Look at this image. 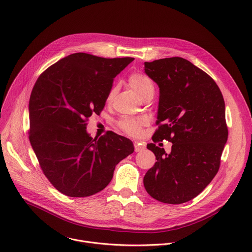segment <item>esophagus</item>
<instances>
[{"mask_svg": "<svg viewBox=\"0 0 252 252\" xmlns=\"http://www.w3.org/2000/svg\"><path fill=\"white\" fill-rule=\"evenodd\" d=\"M144 149H145V145L142 142H139V141H135L134 142V150H135V152H140V151H142Z\"/></svg>", "mask_w": 252, "mask_h": 252, "instance_id": "1", "label": "esophagus"}]
</instances>
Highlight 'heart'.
Here are the masks:
<instances>
[{
	"label": "heart",
	"mask_w": 252,
	"mask_h": 252,
	"mask_svg": "<svg viewBox=\"0 0 252 252\" xmlns=\"http://www.w3.org/2000/svg\"><path fill=\"white\" fill-rule=\"evenodd\" d=\"M128 83L130 87L136 92L138 97L142 100L149 93L154 92V85L151 79L142 73H133L128 78ZM117 88L114 87L111 89L108 100H112L116 94ZM145 125L144 119H131V118H124L120 122L121 128L130 135H137L140 133L141 126Z\"/></svg>",
	"instance_id": "heart-1"
}]
</instances>
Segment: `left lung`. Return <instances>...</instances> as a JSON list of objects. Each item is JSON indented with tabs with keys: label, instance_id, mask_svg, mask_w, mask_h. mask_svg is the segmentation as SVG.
<instances>
[{
	"label": "left lung",
	"instance_id": "8db88e82",
	"mask_svg": "<svg viewBox=\"0 0 252 252\" xmlns=\"http://www.w3.org/2000/svg\"><path fill=\"white\" fill-rule=\"evenodd\" d=\"M159 86L153 141L173 143L171 153L147 144L157 162L143 184L156 200L182 204L196 197L214 179L228 139L225 101L216 82L189 61L166 58L144 63Z\"/></svg>",
	"mask_w": 252,
	"mask_h": 252
}]
</instances>
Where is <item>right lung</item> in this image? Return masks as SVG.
Wrapping results in <instances>:
<instances>
[{"label":"right lung","mask_w":252,"mask_h":252,"mask_svg":"<svg viewBox=\"0 0 252 252\" xmlns=\"http://www.w3.org/2000/svg\"><path fill=\"white\" fill-rule=\"evenodd\" d=\"M134 59L71 54L37 79L29 100V140L49 182L63 194L86 197L104 189L123 159L134 151L108 131L92 138L86 121L103 110L114 78Z\"/></svg>","instance_id":"obj_1"}]
</instances>
